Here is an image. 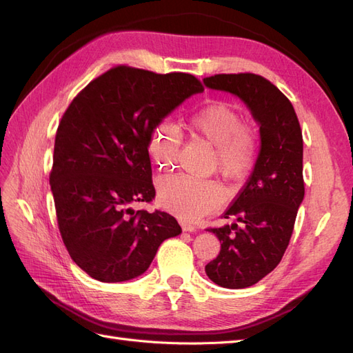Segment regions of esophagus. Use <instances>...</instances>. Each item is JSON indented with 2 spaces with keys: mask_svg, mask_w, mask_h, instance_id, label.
Returning a JSON list of instances; mask_svg holds the SVG:
<instances>
[{
  "mask_svg": "<svg viewBox=\"0 0 353 353\" xmlns=\"http://www.w3.org/2000/svg\"><path fill=\"white\" fill-rule=\"evenodd\" d=\"M181 227H183V231H185V232H194L196 231V227L191 225V223H187V222H181Z\"/></svg>",
  "mask_w": 353,
  "mask_h": 353,
  "instance_id": "1",
  "label": "esophagus"
}]
</instances>
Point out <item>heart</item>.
<instances>
[{
  "mask_svg": "<svg viewBox=\"0 0 353 353\" xmlns=\"http://www.w3.org/2000/svg\"><path fill=\"white\" fill-rule=\"evenodd\" d=\"M190 131L213 145L212 165L228 181H241L249 175L256 156L258 140L243 125L241 113L225 101H213L191 113L187 119ZM183 135L166 121L153 126L148 150L160 170L169 172L179 162ZM160 205L184 219H199L215 209L221 200L216 183L191 175H174L159 185Z\"/></svg>",
  "mask_w": 353,
  "mask_h": 353,
  "instance_id": "1",
  "label": "heart"
}]
</instances>
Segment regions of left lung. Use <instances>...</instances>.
Segmentation results:
<instances>
[{
  "label": "left lung",
  "mask_w": 353,
  "mask_h": 353,
  "mask_svg": "<svg viewBox=\"0 0 353 353\" xmlns=\"http://www.w3.org/2000/svg\"><path fill=\"white\" fill-rule=\"evenodd\" d=\"M203 82L239 97L259 125L253 172L223 213L237 222L209 230L221 241V252L205 268L223 288H245L280 263L290 241L305 196L302 131L290 100L259 74H215Z\"/></svg>",
  "instance_id": "1"
}]
</instances>
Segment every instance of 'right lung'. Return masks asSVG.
Here are the masks:
<instances>
[{"mask_svg":"<svg viewBox=\"0 0 353 353\" xmlns=\"http://www.w3.org/2000/svg\"><path fill=\"white\" fill-rule=\"evenodd\" d=\"M199 92L203 85L193 74L117 66L90 82L63 114L50 184L63 243L94 280L135 279L160 244L181 234L169 213L132 205L156 194L153 126Z\"/></svg>","mask_w":353,"mask_h":353,"instance_id":"add662e5","label":"right lung"}]
</instances>
